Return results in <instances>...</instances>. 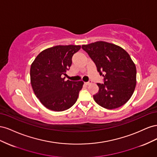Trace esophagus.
Returning a JSON list of instances; mask_svg holds the SVG:
<instances>
[{
	"label": "esophagus",
	"instance_id": "obj_1",
	"mask_svg": "<svg viewBox=\"0 0 157 157\" xmlns=\"http://www.w3.org/2000/svg\"><path fill=\"white\" fill-rule=\"evenodd\" d=\"M91 83H92V81H88L87 82H84V84H86V85H90Z\"/></svg>",
	"mask_w": 157,
	"mask_h": 157
}]
</instances>
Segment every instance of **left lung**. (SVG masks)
Segmentation results:
<instances>
[{"label":"left lung","mask_w":157,"mask_h":157,"mask_svg":"<svg viewBox=\"0 0 157 157\" xmlns=\"http://www.w3.org/2000/svg\"><path fill=\"white\" fill-rule=\"evenodd\" d=\"M82 48L94 61L104 84H97L99 92L93 96L99 105L113 109L125 104L136 85V67L128 52L121 46L98 41Z\"/></svg>","instance_id":"obj_1"}]
</instances>
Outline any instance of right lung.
Here are the masks:
<instances>
[{"mask_svg": "<svg viewBox=\"0 0 157 157\" xmlns=\"http://www.w3.org/2000/svg\"><path fill=\"white\" fill-rule=\"evenodd\" d=\"M79 45H58L42 51L30 69L31 84L35 96L47 109L63 111L77 101L84 82H73L61 76L72 64V57Z\"/></svg>", "mask_w": 157, "mask_h": 157, "instance_id": "1", "label": "right lung"}]
</instances>
